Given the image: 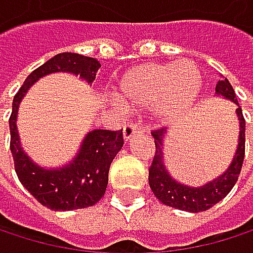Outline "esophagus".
<instances>
[{
    "mask_svg": "<svg viewBox=\"0 0 253 253\" xmlns=\"http://www.w3.org/2000/svg\"><path fill=\"white\" fill-rule=\"evenodd\" d=\"M136 133H141V129L138 127L136 124H127V126H124V141H130Z\"/></svg>",
    "mask_w": 253,
    "mask_h": 253,
    "instance_id": "34e87169",
    "label": "esophagus"
}]
</instances>
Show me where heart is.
<instances>
[{
    "label": "heart",
    "mask_w": 253,
    "mask_h": 253,
    "mask_svg": "<svg viewBox=\"0 0 253 253\" xmlns=\"http://www.w3.org/2000/svg\"><path fill=\"white\" fill-rule=\"evenodd\" d=\"M202 89V76L191 60L145 63L132 68L118 82V98L130 109L153 106L162 123H171L191 109Z\"/></svg>",
    "instance_id": "heart-1"
}]
</instances>
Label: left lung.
<instances>
[{
    "mask_svg": "<svg viewBox=\"0 0 253 253\" xmlns=\"http://www.w3.org/2000/svg\"><path fill=\"white\" fill-rule=\"evenodd\" d=\"M215 94L225 100L232 101L237 109V120H238V141H237V149L234 153V158L229 164V167L223 171L215 179L207 182L205 185L200 187H190L185 183L179 182L174 179L170 171L167 170L164 159V145L165 138H167V129H159L153 130L152 136L155 138L156 152L152 162V167L149 169V185L164 205L180 210V211H188V212H200L207 211L215 203H218L221 199H225L229 191L234 188L235 182L238 180L243 159H245V130H246V121L243 117L241 108L237 101L235 92L232 84L228 79L223 77L218 80L215 86Z\"/></svg>",
    "mask_w": 253,
    "mask_h": 253,
    "instance_id": "1",
    "label": "left lung"
}]
</instances>
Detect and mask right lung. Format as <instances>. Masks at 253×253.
I'll return each mask as SVG.
<instances>
[{"label":"right lung","instance_id":"add662e5","mask_svg":"<svg viewBox=\"0 0 253 253\" xmlns=\"http://www.w3.org/2000/svg\"><path fill=\"white\" fill-rule=\"evenodd\" d=\"M101 65L97 59L77 53H60L46 60L28 76L13 98L10 126V150L15 171L24 188L39 203L53 211H71L92 207L104 196L109 167L121 150V130L94 129L86 133L76 156L62 167H42L24 150L16 127L18 109L25 94L42 77L54 73H70L86 83L95 80Z\"/></svg>","mask_w":253,"mask_h":253}]
</instances>
